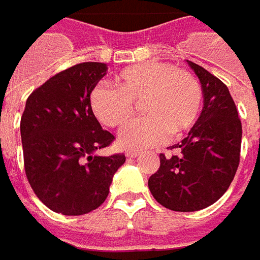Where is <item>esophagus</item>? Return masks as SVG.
<instances>
[{"mask_svg":"<svg viewBox=\"0 0 260 260\" xmlns=\"http://www.w3.org/2000/svg\"><path fill=\"white\" fill-rule=\"evenodd\" d=\"M126 155L127 157H130V158H136V157L139 155V151H137V150H127Z\"/></svg>","mask_w":260,"mask_h":260,"instance_id":"34e87169","label":"esophagus"}]
</instances>
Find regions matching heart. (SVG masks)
<instances>
[{"label":"heart","mask_w":260,"mask_h":260,"mask_svg":"<svg viewBox=\"0 0 260 260\" xmlns=\"http://www.w3.org/2000/svg\"><path fill=\"white\" fill-rule=\"evenodd\" d=\"M116 89L96 86L90 106L102 124L120 128L128 124L141 106L147 116L126 127L120 144L147 148L180 137L197 124L202 112V87L194 73L168 62H146L123 69L114 79Z\"/></svg>","instance_id":"obj_1"}]
</instances>
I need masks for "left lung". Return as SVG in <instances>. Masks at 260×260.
<instances>
[{"label":"left lung","instance_id":"left-lung-1","mask_svg":"<svg viewBox=\"0 0 260 260\" xmlns=\"http://www.w3.org/2000/svg\"><path fill=\"white\" fill-rule=\"evenodd\" d=\"M200 78L204 109L191 132L171 150L160 154V167L148 178V188L162 207L192 212L222 197L236 174L241 158L242 124L235 102L222 80L189 62Z\"/></svg>","mask_w":260,"mask_h":260}]
</instances>
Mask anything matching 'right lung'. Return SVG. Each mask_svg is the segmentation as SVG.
Listing matches in <instances>:
<instances>
[{
    "instance_id": "obj_1",
    "label": "right lung",
    "mask_w": 260,
    "mask_h": 260,
    "mask_svg": "<svg viewBox=\"0 0 260 260\" xmlns=\"http://www.w3.org/2000/svg\"><path fill=\"white\" fill-rule=\"evenodd\" d=\"M106 71V63H78L48 79L26 99L21 117L25 174L53 212L83 215L100 207L126 161L123 153L94 155L114 141L90 106V93Z\"/></svg>"
}]
</instances>
